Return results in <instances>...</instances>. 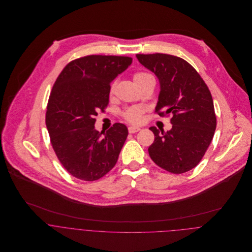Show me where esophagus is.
I'll list each match as a JSON object with an SVG mask.
<instances>
[{
    "mask_svg": "<svg viewBox=\"0 0 252 252\" xmlns=\"http://www.w3.org/2000/svg\"><path fill=\"white\" fill-rule=\"evenodd\" d=\"M141 130L140 127H136V126H129L128 127V131L130 134H134V133H137Z\"/></svg>",
    "mask_w": 252,
    "mask_h": 252,
    "instance_id": "obj_1",
    "label": "esophagus"
}]
</instances>
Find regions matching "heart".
Wrapping results in <instances>:
<instances>
[{
	"mask_svg": "<svg viewBox=\"0 0 252 252\" xmlns=\"http://www.w3.org/2000/svg\"><path fill=\"white\" fill-rule=\"evenodd\" d=\"M150 77H153V76L150 73L145 72H136L133 76L136 84H139ZM114 87H115V83H112L110 87V93H113ZM143 113H144V108L142 107H133L124 111L123 117L131 123H140L143 120Z\"/></svg>",
	"mask_w": 252,
	"mask_h": 252,
	"instance_id": "obj_1",
	"label": "heart"
}]
</instances>
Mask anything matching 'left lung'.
I'll return each instance as SVG.
<instances>
[{
  "instance_id": "8db88e82",
  "label": "left lung",
  "mask_w": 252,
  "mask_h": 252,
  "mask_svg": "<svg viewBox=\"0 0 252 252\" xmlns=\"http://www.w3.org/2000/svg\"><path fill=\"white\" fill-rule=\"evenodd\" d=\"M136 56L159 79L155 110H164L159 115L173 114L170 131L149 128L155 137L148 147L149 156L170 173H186L200 163L215 135L216 116L212 94L200 74L182 58L163 53Z\"/></svg>"
}]
</instances>
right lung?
Masks as SVG:
<instances>
[{
	"mask_svg": "<svg viewBox=\"0 0 252 252\" xmlns=\"http://www.w3.org/2000/svg\"><path fill=\"white\" fill-rule=\"evenodd\" d=\"M131 64L127 56L81 57L63 69L52 87L46 128L59 161L78 180H99L117 162L128 129L115 123L99 132L95 116L108 105L110 82Z\"/></svg>",
	"mask_w": 252,
	"mask_h": 252,
	"instance_id": "obj_1",
	"label": "right lung"
}]
</instances>
